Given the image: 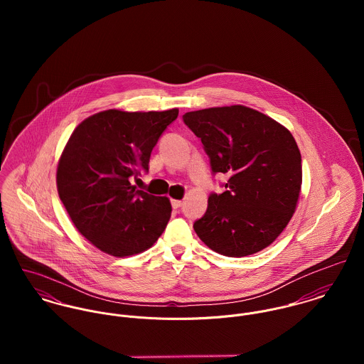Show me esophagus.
I'll return each mask as SVG.
<instances>
[{
    "mask_svg": "<svg viewBox=\"0 0 364 364\" xmlns=\"http://www.w3.org/2000/svg\"><path fill=\"white\" fill-rule=\"evenodd\" d=\"M171 205H172V208H179L182 206V200H175V199H173V200L171 202Z\"/></svg>",
    "mask_w": 364,
    "mask_h": 364,
    "instance_id": "1",
    "label": "esophagus"
}]
</instances>
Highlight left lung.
Returning a JSON list of instances; mask_svg holds the SVG:
<instances>
[{"instance_id":"left-lung-1","label":"left lung","mask_w":364,"mask_h":364,"mask_svg":"<svg viewBox=\"0 0 364 364\" xmlns=\"http://www.w3.org/2000/svg\"><path fill=\"white\" fill-rule=\"evenodd\" d=\"M202 140L213 173L228 175L225 192L208 196L193 228L210 250L248 257L286 228L299 202L301 154L291 133L255 109L232 105L183 114Z\"/></svg>"}]
</instances>
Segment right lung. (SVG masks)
Returning <instances> with one entry per match:
<instances>
[{"label": "right lung", "mask_w": 364, "mask_h": 364, "mask_svg": "<svg viewBox=\"0 0 364 364\" xmlns=\"http://www.w3.org/2000/svg\"><path fill=\"white\" fill-rule=\"evenodd\" d=\"M178 113L109 109L70 136L57 165V192L80 234L105 254H140L164 232L169 199L137 191L130 179L149 171L159 136Z\"/></svg>", "instance_id": "add662e5"}]
</instances>
